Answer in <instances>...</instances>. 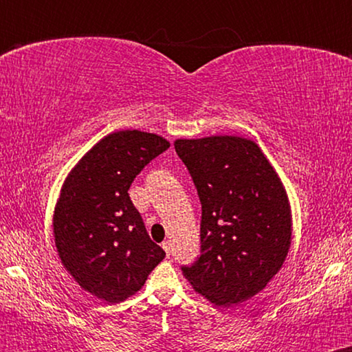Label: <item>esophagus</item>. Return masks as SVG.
I'll use <instances>...</instances> for the list:
<instances>
[{
	"label": "esophagus",
	"mask_w": 352,
	"mask_h": 352,
	"mask_svg": "<svg viewBox=\"0 0 352 352\" xmlns=\"http://www.w3.org/2000/svg\"><path fill=\"white\" fill-rule=\"evenodd\" d=\"M163 249H164V252H166V255H168V257H169V255L173 254V243L169 242V241L163 242Z\"/></svg>",
	"instance_id": "1"
}]
</instances>
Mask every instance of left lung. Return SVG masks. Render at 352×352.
I'll list each match as a JSON object with an SVG mask.
<instances>
[{
    "mask_svg": "<svg viewBox=\"0 0 352 352\" xmlns=\"http://www.w3.org/2000/svg\"><path fill=\"white\" fill-rule=\"evenodd\" d=\"M202 206L201 257L184 278L216 307L250 300L278 274L292 245L285 186L260 146L234 135L175 142Z\"/></svg>",
    "mask_w": 352,
    "mask_h": 352,
    "instance_id": "8db88e82",
    "label": "left lung"
}]
</instances>
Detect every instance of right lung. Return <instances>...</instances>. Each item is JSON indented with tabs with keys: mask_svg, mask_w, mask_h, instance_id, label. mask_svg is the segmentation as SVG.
<instances>
[{
	"mask_svg": "<svg viewBox=\"0 0 352 352\" xmlns=\"http://www.w3.org/2000/svg\"><path fill=\"white\" fill-rule=\"evenodd\" d=\"M168 148L160 135L115 131L95 143L62 184L52 219L57 254L82 290L98 300L130 298L166 255L148 235L128 189Z\"/></svg>",
	"mask_w": 352,
	"mask_h": 352,
	"instance_id": "obj_1",
	"label": "right lung"
}]
</instances>
